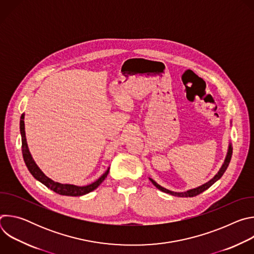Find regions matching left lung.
Segmentation results:
<instances>
[{
  "instance_id": "obj_1",
  "label": "left lung",
  "mask_w": 254,
  "mask_h": 254,
  "mask_svg": "<svg viewBox=\"0 0 254 254\" xmlns=\"http://www.w3.org/2000/svg\"><path fill=\"white\" fill-rule=\"evenodd\" d=\"M231 157H232V147H231V144L229 146V149H228V153H227V156H226V159H225V161H224V164H223V166L221 167V169H220V171L218 172V174H216L215 175V177L213 178V179H211L208 183H206V184H204V185H202V186H200V187H198V188H195V189H192V190H189V191H187V192H182V193H177V192H173V191H170V190H168V189H165V188H163V187H161L160 185H158L154 180H152V179H150L151 180V182L159 189V190H161L162 192H165V193H168V194H171V195H173V196H177V197H194V196H197V195H199V194H201L202 192H204L205 190H207L208 188H210L216 181H218L222 176H223V174H224V172L226 171V169H227V167L229 166V163H230V160H231Z\"/></svg>"
}]
</instances>
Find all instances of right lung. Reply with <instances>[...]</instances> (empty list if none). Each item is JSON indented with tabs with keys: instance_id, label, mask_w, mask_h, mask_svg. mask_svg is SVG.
I'll list each match as a JSON object with an SVG mask.
<instances>
[{
	"instance_id": "obj_1",
	"label": "right lung",
	"mask_w": 254,
	"mask_h": 254,
	"mask_svg": "<svg viewBox=\"0 0 254 254\" xmlns=\"http://www.w3.org/2000/svg\"><path fill=\"white\" fill-rule=\"evenodd\" d=\"M20 131H21V136H22V154H23L24 162H25L28 170L30 171V173L36 180H38L39 182L44 184L47 188H49L50 190L54 191L55 193H57L59 195L73 196V197L85 195V194L95 190L102 183V181L106 178L108 172H110V169H107V171L97 181H95L94 183L87 185V186H83V187H77L74 185L60 184V183L54 182V181H52L51 179H49L48 177H46L43 174V172L38 168L37 165L35 164V162L33 161L32 157L30 155V152H29L28 146H27V141H26V136H25L24 114L21 116V120H20Z\"/></svg>"
}]
</instances>
